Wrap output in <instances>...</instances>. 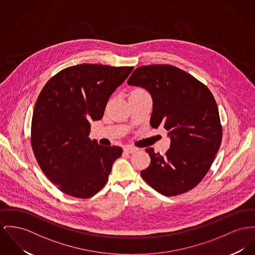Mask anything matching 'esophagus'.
I'll return each instance as SVG.
<instances>
[{"label":"esophagus","instance_id":"esophagus-1","mask_svg":"<svg viewBox=\"0 0 255 255\" xmlns=\"http://www.w3.org/2000/svg\"><path fill=\"white\" fill-rule=\"evenodd\" d=\"M136 151H138V149L135 148V147H132V146H128V147L125 148V152H126V153H132L136 152Z\"/></svg>","mask_w":255,"mask_h":255}]
</instances>
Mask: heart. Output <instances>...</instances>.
<instances>
[{
    "label": "heart",
    "instance_id": "b5f03b06",
    "mask_svg": "<svg viewBox=\"0 0 255 255\" xmlns=\"http://www.w3.org/2000/svg\"><path fill=\"white\" fill-rule=\"evenodd\" d=\"M134 92H145L144 90H142V89H137V90H135Z\"/></svg>",
    "mask_w": 255,
    "mask_h": 255
}]
</instances>
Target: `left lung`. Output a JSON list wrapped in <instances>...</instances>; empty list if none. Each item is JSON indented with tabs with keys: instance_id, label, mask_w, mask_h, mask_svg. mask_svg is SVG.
<instances>
[{
	"instance_id": "1",
	"label": "left lung",
	"mask_w": 255,
	"mask_h": 255,
	"mask_svg": "<svg viewBox=\"0 0 255 255\" xmlns=\"http://www.w3.org/2000/svg\"><path fill=\"white\" fill-rule=\"evenodd\" d=\"M128 84L146 89L153 99L150 125L163 127L171 139L164 155L146 149L151 157L144 181L157 192L175 196L196 187L210 169L222 139L217 102L208 87L170 65L136 68Z\"/></svg>"
}]
</instances>
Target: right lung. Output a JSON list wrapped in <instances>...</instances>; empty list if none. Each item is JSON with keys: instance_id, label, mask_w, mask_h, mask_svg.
Returning a JSON list of instances; mask_svg holds the SVG:
<instances>
[{"instance_id": "obj_1", "label": "right lung", "mask_w": 255, "mask_h": 255, "mask_svg": "<svg viewBox=\"0 0 255 255\" xmlns=\"http://www.w3.org/2000/svg\"><path fill=\"white\" fill-rule=\"evenodd\" d=\"M133 67L81 64L65 68L42 88L34 105L31 143L45 176L64 193L90 198L108 181L123 149L91 140L113 92Z\"/></svg>"}]
</instances>
